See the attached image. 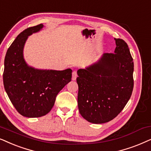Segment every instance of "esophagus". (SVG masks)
I'll list each match as a JSON object with an SVG mask.
<instances>
[{
  "instance_id": "esophagus-1",
  "label": "esophagus",
  "mask_w": 151,
  "mask_h": 151,
  "mask_svg": "<svg viewBox=\"0 0 151 151\" xmlns=\"http://www.w3.org/2000/svg\"><path fill=\"white\" fill-rule=\"evenodd\" d=\"M77 72H76V71H73V72H72V79L73 80V81H75V80L77 79Z\"/></svg>"
}]
</instances>
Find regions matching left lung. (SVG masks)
<instances>
[{"instance_id":"1","label":"left lung","mask_w":151,"mask_h":151,"mask_svg":"<svg viewBox=\"0 0 151 151\" xmlns=\"http://www.w3.org/2000/svg\"><path fill=\"white\" fill-rule=\"evenodd\" d=\"M114 53H105L95 63L77 70L78 108L92 124L111 121L125 107L133 89L134 63L127 43L114 39Z\"/></svg>"}]
</instances>
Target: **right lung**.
<instances>
[{"instance_id": "obj_1", "label": "right lung", "mask_w": 151, "mask_h": 151, "mask_svg": "<svg viewBox=\"0 0 151 151\" xmlns=\"http://www.w3.org/2000/svg\"><path fill=\"white\" fill-rule=\"evenodd\" d=\"M44 27L27 28L19 34L8 48L4 62V88L10 101L21 115L40 117L49 112L56 96L71 81L72 70H41L29 66L23 56L28 37Z\"/></svg>"}]
</instances>
